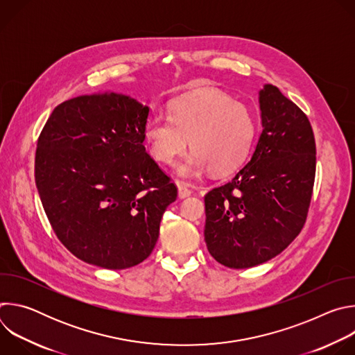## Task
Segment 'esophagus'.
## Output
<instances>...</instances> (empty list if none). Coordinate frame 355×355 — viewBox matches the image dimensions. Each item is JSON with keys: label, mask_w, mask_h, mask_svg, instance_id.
Masks as SVG:
<instances>
[{"label": "esophagus", "mask_w": 355, "mask_h": 355, "mask_svg": "<svg viewBox=\"0 0 355 355\" xmlns=\"http://www.w3.org/2000/svg\"><path fill=\"white\" fill-rule=\"evenodd\" d=\"M191 193H192V191H191L185 184L178 182V196H180V198H187V196H189Z\"/></svg>", "instance_id": "1"}]
</instances>
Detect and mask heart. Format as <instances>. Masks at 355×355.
Returning <instances> with one entry per match:
<instances>
[{
	"mask_svg": "<svg viewBox=\"0 0 355 355\" xmlns=\"http://www.w3.org/2000/svg\"><path fill=\"white\" fill-rule=\"evenodd\" d=\"M170 119L153 116L144 125V140L155 160L171 164L188 147L192 153L177 171L196 178L208 168L226 174L248 156L256 136L250 110L227 94L207 88L177 98L168 107Z\"/></svg>",
	"mask_w": 355,
	"mask_h": 355,
	"instance_id": "b5f03b06",
	"label": "heart"
}]
</instances>
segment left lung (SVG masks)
Instances as JSON below:
<instances>
[{
    "label": "left lung",
    "mask_w": 355,
    "mask_h": 355,
    "mask_svg": "<svg viewBox=\"0 0 355 355\" xmlns=\"http://www.w3.org/2000/svg\"><path fill=\"white\" fill-rule=\"evenodd\" d=\"M263 132L251 160L205 195V241L229 268L263 264L284 251L306 222L316 174L308 116L275 85L260 91Z\"/></svg>",
    "instance_id": "8db88e82"
}]
</instances>
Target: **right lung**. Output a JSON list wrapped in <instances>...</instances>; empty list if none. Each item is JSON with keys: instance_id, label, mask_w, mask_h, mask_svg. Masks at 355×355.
<instances>
[{"instance_id": "obj_1", "label": "right lung", "mask_w": 355, "mask_h": 355, "mask_svg": "<svg viewBox=\"0 0 355 355\" xmlns=\"http://www.w3.org/2000/svg\"><path fill=\"white\" fill-rule=\"evenodd\" d=\"M148 107L115 94L58 105L35 155V182L63 245L84 263L125 270L144 261L159 239L177 185L143 146Z\"/></svg>"}]
</instances>
